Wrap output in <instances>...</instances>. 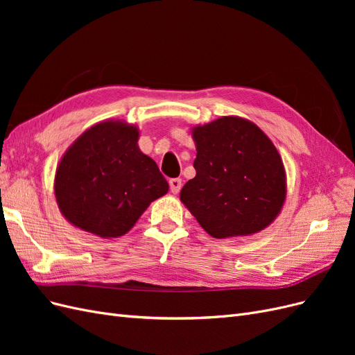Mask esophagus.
<instances>
[{"label": "esophagus", "instance_id": "esophagus-1", "mask_svg": "<svg viewBox=\"0 0 355 355\" xmlns=\"http://www.w3.org/2000/svg\"><path fill=\"white\" fill-rule=\"evenodd\" d=\"M168 185H170V191L173 192V194H178V192H179L180 188H182V179H179V178L170 179V180H168Z\"/></svg>", "mask_w": 355, "mask_h": 355}]
</instances>
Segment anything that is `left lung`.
Returning a JSON list of instances; mask_svg holds the SVG:
<instances>
[{"label": "left lung", "instance_id": "obj_1", "mask_svg": "<svg viewBox=\"0 0 355 355\" xmlns=\"http://www.w3.org/2000/svg\"><path fill=\"white\" fill-rule=\"evenodd\" d=\"M197 175L180 201L214 239L247 237L268 228L280 214L287 178L277 148L259 127L225 115L191 127Z\"/></svg>", "mask_w": 355, "mask_h": 355}]
</instances>
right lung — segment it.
Instances as JSON below:
<instances>
[{"instance_id": "obj_1", "label": "right lung", "mask_w": 355, "mask_h": 355, "mask_svg": "<svg viewBox=\"0 0 355 355\" xmlns=\"http://www.w3.org/2000/svg\"><path fill=\"white\" fill-rule=\"evenodd\" d=\"M139 127L105 120L87 128L62 155L55 197L72 227L101 239L130 231L168 184L155 161L137 145Z\"/></svg>"}]
</instances>
